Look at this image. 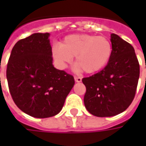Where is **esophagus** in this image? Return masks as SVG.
I'll return each instance as SVG.
<instances>
[{
	"label": "esophagus",
	"mask_w": 146,
	"mask_h": 146,
	"mask_svg": "<svg viewBox=\"0 0 146 146\" xmlns=\"http://www.w3.org/2000/svg\"><path fill=\"white\" fill-rule=\"evenodd\" d=\"M74 80H75V81L77 83L81 82V81H82V78L80 77V76H75V77H74Z\"/></svg>",
	"instance_id": "obj_1"
}]
</instances>
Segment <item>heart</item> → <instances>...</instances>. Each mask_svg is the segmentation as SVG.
<instances>
[{
  "label": "heart",
  "mask_w": 146,
  "mask_h": 146,
  "mask_svg": "<svg viewBox=\"0 0 146 146\" xmlns=\"http://www.w3.org/2000/svg\"><path fill=\"white\" fill-rule=\"evenodd\" d=\"M112 44L103 36L74 33L65 36L60 44L51 47V55L61 68H65L75 57L78 70L94 73L102 70L112 56Z\"/></svg>",
  "instance_id": "1"
}]
</instances>
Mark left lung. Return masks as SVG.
Instances as JSON below:
<instances>
[{
	"mask_svg": "<svg viewBox=\"0 0 146 146\" xmlns=\"http://www.w3.org/2000/svg\"><path fill=\"white\" fill-rule=\"evenodd\" d=\"M112 56L100 72L82 79L86 87L84 102L89 113L98 117L125 111L135 98L140 67L131 44L111 34Z\"/></svg>",
	"mask_w": 146,
	"mask_h": 146,
	"instance_id": "8db88e82",
	"label": "left lung"
}]
</instances>
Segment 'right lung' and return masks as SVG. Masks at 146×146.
Here are the masks:
<instances>
[{
  "label": "right lung",
  "instance_id": "obj_1",
  "mask_svg": "<svg viewBox=\"0 0 146 146\" xmlns=\"http://www.w3.org/2000/svg\"><path fill=\"white\" fill-rule=\"evenodd\" d=\"M50 33H33L15 44L6 76L13 101L36 118L57 115L75 84L72 75L52 64Z\"/></svg>",
  "mask_w": 146,
  "mask_h": 146
}]
</instances>
